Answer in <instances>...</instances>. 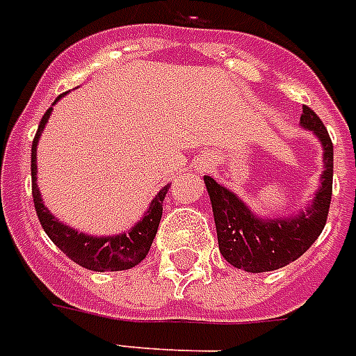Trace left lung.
Segmentation results:
<instances>
[{"mask_svg": "<svg viewBox=\"0 0 356 356\" xmlns=\"http://www.w3.org/2000/svg\"><path fill=\"white\" fill-rule=\"evenodd\" d=\"M300 124L317 135L325 163L314 204L300 216L272 221L255 218L236 195L219 186L210 176H204L212 200L219 251L227 263L236 268L253 274L283 268L306 253L325 229L332 199L334 146L325 124L309 106H302Z\"/></svg>", "mask_w": 356, "mask_h": 356, "instance_id": "left-lung-1", "label": "left lung"}]
</instances>
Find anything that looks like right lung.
<instances>
[{
  "mask_svg": "<svg viewBox=\"0 0 356 356\" xmlns=\"http://www.w3.org/2000/svg\"><path fill=\"white\" fill-rule=\"evenodd\" d=\"M50 114H52V106L44 112L35 138L31 143V195H33L37 218L41 221L42 229L48 234V238L52 240L67 257L84 268L95 270V272H116V270L133 268L148 255L149 245L156 238L157 227L163 216V199L170 186H165L156 195V199L149 204V210L144 213L143 221H138L137 225L125 234L95 238V236H88L84 232H76L71 227L63 225L44 208L39 188H37V143Z\"/></svg>",
  "mask_w": 356,
  "mask_h": 356,
  "instance_id": "add662e5",
  "label": "right lung"
}]
</instances>
